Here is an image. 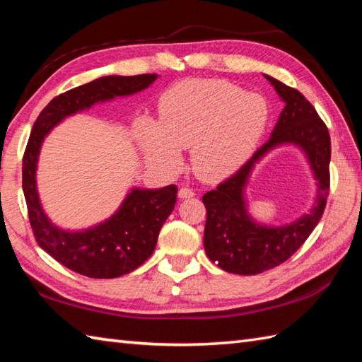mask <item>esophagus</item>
Listing matches in <instances>:
<instances>
[{
  "label": "esophagus",
  "instance_id": "esophagus-1",
  "mask_svg": "<svg viewBox=\"0 0 362 362\" xmlns=\"http://www.w3.org/2000/svg\"><path fill=\"white\" fill-rule=\"evenodd\" d=\"M194 196H196L194 189L187 188V187H182V188L179 189V197H180V199H189V197H194Z\"/></svg>",
  "mask_w": 362,
  "mask_h": 362
}]
</instances>
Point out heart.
Returning a JSON list of instances; mask_svg holds the SVG:
<instances>
[{
  "mask_svg": "<svg viewBox=\"0 0 362 362\" xmlns=\"http://www.w3.org/2000/svg\"><path fill=\"white\" fill-rule=\"evenodd\" d=\"M160 115V121L144 118L140 126L153 163L175 171L182 165V148L191 146L194 171L204 179H219L252 157L271 109L264 96L230 82L193 79L166 91Z\"/></svg>",
  "mask_w": 362,
  "mask_h": 362,
  "instance_id": "obj_1",
  "label": "heart"
}]
</instances>
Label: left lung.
Masks as SVG:
<instances>
[{"label": "left lung", "instance_id": "1", "mask_svg": "<svg viewBox=\"0 0 362 362\" xmlns=\"http://www.w3.org/2000/svg\"><path fill=\"white\" fill-rule=\"evenodd\" d=\"M263 76L284 103L271 136L240 171L202 197L206 209L204 232L206 257L222 271L240 275L269 271L296 253L319 224L329 191L332 143L324 121L298 90L284 86L272 76ZM286 144L304 152L317 180V197L310 211L289 225H261L248 213L245 188L259 161L271 150Z\"/></svg>", "mask_w": 362, "mask_h": 362}]
</instances>
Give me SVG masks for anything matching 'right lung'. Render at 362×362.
Returning a JSON list of instances; mask_svg holds the SVG:
<instances>
[{"label":"right lung","mask_w":362,"mask_h":362,"mask_svg":"<svg viewBox=\"0 0 362 362\" xmlns=\"http://www.w3.org/2000/svg\"><path fill=\"white\" fill-rule=\"evenodd\" d=\"M158 74L104 76L59 95L34 122L23 157V193L38 245L60 264L90 279H117L140 267L156 249L157 238L177 199V187L130 188L110 218L70 230L54 224L37 189V163L45 136L65 118L95 104L132 96L152 86Z\"/></svg>","instance_id":"obj_1"}]
</instances>
